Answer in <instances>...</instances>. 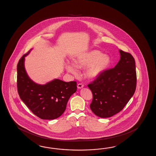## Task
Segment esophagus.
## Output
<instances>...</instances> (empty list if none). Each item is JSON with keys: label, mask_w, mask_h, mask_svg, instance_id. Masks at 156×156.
<instances>
[{"label": "esophagus", "mask_w": 156, "mask_h": 156, "mask_svg": "<svg viewBox=\"0 0 156 156\" xmlns=\"http://www.w3.org/2000/svg\"><path fill=\"white\" fill-rule=\"evenodd\" d=\"M83 86H84V85L82 83H79L77 84V88L78 89H81V88H83Z\"/></svg>", "instance_id": "esophagus-1"}]
</instances>
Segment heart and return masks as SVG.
<instances>
[{
  "instance_id": "heart-1",
  "label": "heart",
  "mask_w": 156,
  "mask_h": 156,
  "mask_svg": "<svg viewBox=\"0 0 156 156\" xmlns=\"http://www.w3.org/2000/svg\"><path fill=\"white\" fill-rule=\"evenodd\" d=\"M110 62V58L108 55L98 50H91L79 55L74 60L76 66L73 64H68L66 69L71 73L76 74V67L78 69L86 67L85 76L93 79L103 73L109 66Z\"/></svg>"
}]
</instances>
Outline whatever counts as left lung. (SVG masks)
Wrapping results in <instances>:
<instances>
[{"label": "left lung", "mask_w": 156, "mask_h": 156, "mask_svg": "<svg viewBox=\"0 0 156 156\" xmlns=\"http://www.w3.org/2000/svg\"><path fill=\"white\" fill-rule=\"evenodd\" d=\"M120 58L87 86L93 93L90 109L97 116L109 118L120 112L135 93L136 63L130 53L119 50Z\"/></svg>", "instance_id": "1"}]
</instances>
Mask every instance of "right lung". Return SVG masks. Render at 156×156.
Masks as SVG:
<instances>
[{
  "label": "right lung",
  "mask_w": 156,
  "mask_h": 156,
  "mask_svg": "<svg viewBox=\"0 0 156 156\" xmlns=\"http://www.w3.org/2000/svg\"><path fill=\"white\" fill-rule=\"evenodd\" d=\"M29 52L20 58L17 65V90L20 99L41 119H56L64 113L70 96L76 91V82L55 79L45 85L34 83L24 65Z\"/></svg>",
  "instance_id": "right-lung-1"
}]
</instances>
